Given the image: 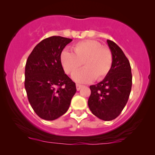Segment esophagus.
Instances as JSON below:
<instances>
[{"label": "esophagus", "instance_id": "esophagus-1", "mask_svg": "<svg viewBox=\"0 0 155 155\" xmlns=\"http://www.w3.org/2000/svg\"><path fill=\"white\" fill-rule=\"evenodd\" d=\"M76 90H77V91H79L82 87V85H79V84H76Z\"/></svg>", "mask_w": 155, "mask_h": 155}]
</instances>
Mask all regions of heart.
I'll use <instances>...</instances> for the list:
<instances>
[{"label": "heart", "instance_id": "obj_1", "mask_svg": "<svg viewBox=\"0 0 155 155\" xmlns=\"http://www.w3.org/2000/svg\"><path fill=\"white\" fill-rule=\"evenodd\" d=\"M73 52L64 50L61 53L60 61L67 74L72 75L84 63L82 70L76 72L73 79L79 83H89L93 80H101L110 71L112 66V51L104 47L96 40H85L73 46Z\"/></svg>", "mask_w": 155, "mask_h": 155}]
</instances>
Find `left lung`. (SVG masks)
Segmentation results:
<instances>
[{
	"mask_svg": "<svg viewBox=\"0 0 155 155\" xmlns=\"http://www.w3.org/2000/svg\"><path fill=\"white\" fill-rule=\"evenodd\" d=\"M112 54V66L104 80L91 85L87 104L92 113L104 121H112L121 114L127 103L131 87L132 74L128 59L121 48L107 40Z\"/></svg>",
	"mask_w": 155,
	"mask_h": 155,
	"instance_id": "1",
	"label": "left lung"
}]
</instances>
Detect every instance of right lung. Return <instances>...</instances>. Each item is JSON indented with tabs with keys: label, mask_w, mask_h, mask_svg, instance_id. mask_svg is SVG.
Masks as SVG:
<instances>
[{
	"label": "right lung",
	"mask_w": 155,
	"mask_h": 155,
	"mask_svg": "<svg viewBox=\"0 0 155 155\" xmlns=\"http://www.w3.org/2000/svg\"><path fill=\"white\" fill-rule=\"evenodd\" d=\"M72 39L53 36L42 40L28 58L25 87L28 99L40 118L53 121L70 107L76 84L65 74L60 55Z\"/></svg>",
	"instance_id": "1"
}]
</instances>
